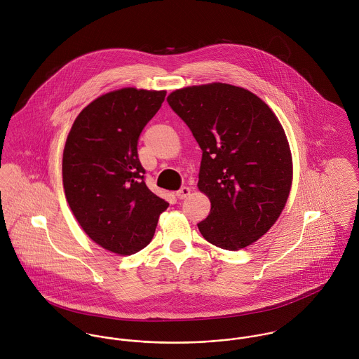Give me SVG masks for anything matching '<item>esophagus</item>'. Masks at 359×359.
Listing matches in <instances>:
<instances>
[{
    "instance_id": "1",
    "label": "esophagus",
    "mask_w": 359,
    "mask_h": 359,
    "mask_svg": "<svg viewBox=\"0 0 359 359\" xmlns=\"http://www.w3.org/2000/svg\"><path fill=\"white\" fill-rule=\"evenodd\" d=\"M189 195H191V189H189L188 187H182V188L177 192V198H178V199H181V201L187 199Z\"/></svg>"
}]
</instances>
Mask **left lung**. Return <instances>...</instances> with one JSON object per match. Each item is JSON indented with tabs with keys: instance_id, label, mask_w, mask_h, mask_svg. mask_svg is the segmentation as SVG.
Returning <instances> with one entry per match:
<instances>
[{
	"instance_id": "obj_1",
	"label": "left lung",
	"mask_w": 359,
	"mask_h": 359,
	"mask_svg": "<svg viewBox=\"0 0 359 359\" xmlns=\"http://www.w3.org/2000/svg\"><path fill=\"white\" fill-rule=\"evenodd\" d=\"M167 102L203 151L198 188L211 208L201 233L224 250L253 245L292 189L293 160L279 118L256 94L225 83L175 90Z\"/></svg>"
}]
</instances>
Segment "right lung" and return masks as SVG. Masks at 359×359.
Segmentation results:
<instances>
[{
    "instance_id": "add662e5",
    "label": "right lung",
    "mask_w": 359,
    "mask_h": 359,
    "mask_svg": "<svg viewBox=\"0 0 359 359\" xmlns=\"http://www.w3.org/2000/svg\"><path fill=\"white\" fill-rule=\"evenodd\" d=\"M165 91L126 87L87 104L76 117L62 158L70 210L91 241L131 256L147 248L168 203L144 181L137 144Z\"/></svg>"
}]
</instances>
